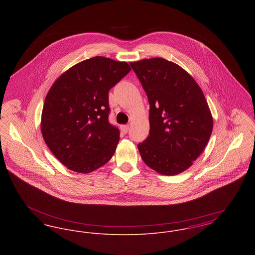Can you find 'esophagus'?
Segmentation results:
<instances>
[{"label":"esophagus","instance_id":"34e87169","mask_svg":"<svg viewBox=\"0 0 255 255\" xmlns=\"http://www.w3.org/2000/svg\"><path fill=\"white\" fill-rule=\"evenodd\" d=\"M129 128H130V126H129V124H127V125H123V126H122V133H128V131H129Z\"/></svg>","mask_w":255,"mask_h":255}]
</instances>
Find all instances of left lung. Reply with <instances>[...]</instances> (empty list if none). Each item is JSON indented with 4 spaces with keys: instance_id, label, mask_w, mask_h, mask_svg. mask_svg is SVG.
Masks as SVG:
<instances>
[{
    "instance_id": "left-lung-1",
    "label": "left lung",
    "mask_w": 255,
    "mask_h": 255,
    "mask_svg": "<svg viewBox=\"0 0 255 255\" xmlns=\"http://www.w3.org/2000/svg\"><path fill=\"white\" fill-rule=\"evenodd\" d=\"M150 104V133L137 144L141 158L161 175L173 176L192 165L212 133L206 97L193 77L163 58L130 63Z\"/></svg>"
}]
</instances>
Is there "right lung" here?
I'll return each mask as SVG.
<instances>
[{
  "mask_svg": "<svg viewBox=\"0 0 255 255\" xmlns=\"http://www.w3.org/2000/svg\"><path fill=\"white\" fill-rule=\"evenodd\" d=\"M131 71L126 62L97 56L74 65L51 86L41 131L62 164L90 173L108 162L120 140L109 122V91Z\"/></svg>",
  "mask_w": 255,
  "mask_h": 255,
  "instance_id": "1",
  "label": "right lung"
}]
</instances>
